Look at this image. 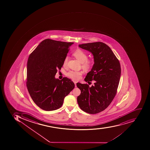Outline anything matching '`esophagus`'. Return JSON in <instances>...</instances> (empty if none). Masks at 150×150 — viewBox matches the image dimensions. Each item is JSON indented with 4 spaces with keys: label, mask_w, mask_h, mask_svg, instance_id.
I'll return each instance as SVG.
<instances>
[{
    "label": "esophagus",
    "mask_w": 150,
    "mask_h": 150,
    "mask_svg": "<svg viewBox=\"0 0 150 150\" xmlns=\"http://www.w3.org/2000/svg\"><path fill=\"white\" fill-rule=\"evenodd\" d=\"M74 83L75 86V87H77V86H76V83H77V82L75 81H74Z\"/></svg>",
    "instance_id": "esophagus-1"
}]
</instances>
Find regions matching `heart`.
Here are the masks:
<instances>
[{
  "mask_svg": "<svg viewBox=\"0 0 150 150\" xmlns=\"http://www.w3.org/2000/svg\"><path fill=\"white\" fill-rule=\"evenodd\" d=\"M73 55L80 63L82 64V67L85 70H89L92 65V61L91 60L87 59V55L84 51L78 49L73 53ZM68 57H66L63 62L64 66L67 64ZM83 72L81 71H70L66 73V76L73 80H79L80 79L82 75Z\"/></svg>",
  "mask_w": 150,
  "mask_h": 150,
  "instance_id": "heart-1",
  "label": "heart"
}]
</instances>
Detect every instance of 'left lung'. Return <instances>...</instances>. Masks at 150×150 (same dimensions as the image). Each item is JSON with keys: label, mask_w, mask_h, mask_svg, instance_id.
I'll use <instances>...</instances> for the list:
<instances>
[{"label": "left lung", "mask_w": 150, "mask_h": 150, "mask_svg": "<svg viewBox=\"0 0 150 150\" xmlns=\"http://www.w3.org/2000/svg\"><path fill=\"white\" fill-rule=\"evenodd\" d=\"M93 56L94 64L87 73L86 82L94 80V86L77 84L81 93L77 97L80 108L85 112L95 114L108 108L117 93L121 77L120 62L109 46L102 42L79 44Z\"/></svg>", "instance_id": "left-lung-1"}]
</instances>
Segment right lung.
Listing matches in <instances>:
<instances>
[{"mask_svg":"<svg viewBox=\"0 0 150 150\" xmlns=\"http://www.w3.org/2000/svg\"><path fill=\"white\" fill-rule=\"evenodd\" d=\"M73 42L44 40L30 54L27 63V88L33 100L40 108L55 110L75 85L68 78L55 77L60 70L69 48Z\"/></svg>","mask_w":150,"mask_h":150,"instance_id":"right-lung-1","label":"right lung"}]
</instances>
